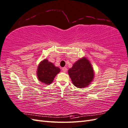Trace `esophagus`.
<instances>
[{
    "mask_svg": "<svg viewBox=\"0 0 128 128\" xmlns=\"http://www.w3.org/2000/svg\"><path fill=\"white\" fill-rule=\"evenodd\" d=\"M62 70H63V71H64V72H66L67 68H66V67H64V68H62Z\"/></svg>",
    "mask_w": 128,
    "mask_h": 128,
    "instance_id": "34e87169",
    "label": "esophagus"
}]
</instances>
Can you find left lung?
I'll return each mask as SVG.
<instances>
[{"mask_svg": "<svg viewBox=\"0 0 128 128\" xmlns=\"http://www.w3.org/2000/svg\"><path fill=\"white\" fill-rule=\"evenodd\" d=\"M68 74L74 85L78 88H84L90 84L94 78V71L90 61L84 57L74 63Z\"/></svg>", "mask_w": 128, "mask_h": 128, "instance_id": "obj_1", "label": "left lung"}]
</instances>
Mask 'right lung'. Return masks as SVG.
Here are the masks:
<instances>
[{"label": "right lung", "mask_w": 128, "mask_h": 128, "mask_svg": "<svg viewBox=\"0 0 128 128\" xmlns=\"http://www.w3.org/2000/svg\"><path fill=\"white\" fill-rule=\"evenodd\" d=\"M60 72V69L56 67L53 63L44 59L40 63L37 70L38 80L46 84H50L53 82L55 76Z\"/></svg>", "instance_id": "add662e5"}]
</instances>
